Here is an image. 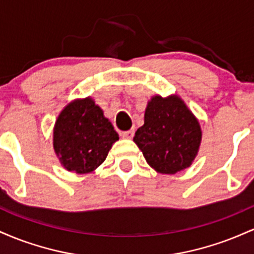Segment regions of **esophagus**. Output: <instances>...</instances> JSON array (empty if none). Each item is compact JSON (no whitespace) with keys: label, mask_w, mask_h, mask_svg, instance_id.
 <instances>
[{"label":"esophagus","mask_w":254,"mask_h":254,"mask_svg":"<svg viewBox=\"0 0 254 254\" xmlns=\"http://www.w3.org/2000/svg\"><path fill=\"white\" fill-rule=\"evenodd\" d=\"M133 135H135V130H133V129L127 130V131H123V132L121 133V136L123 137V138H132Z\"/></svg>","instance_id":"1"}]
</instances>
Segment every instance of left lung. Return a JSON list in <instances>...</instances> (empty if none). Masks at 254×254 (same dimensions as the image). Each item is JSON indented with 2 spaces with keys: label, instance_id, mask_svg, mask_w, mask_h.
<instances>
[{
  "label": "left lung",
  "instance_id": "obj_1",
  "mask_svg": "<svg viewBox=\"0 0 254 254\" xmlns=\"http://www.w3.org/2000/svg\"><path fill=\"white\" fill-rule=\"evenodd\" d=\"M133 142L147 164L161 174H176L190 167L202 142L196 116L179 95H154L144 111V124Z\"/></svg>",
  "mask_w": 254,
  "mask_h": 254
}]
</instances>
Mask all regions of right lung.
I'll return each mask as SVG.
<instances>
[{
  "mask_svg": "<svg viewBox=\"0 0 254 254\" xmlns=\"http://www.w3.org/2000/svg\"><path fill=\"white\" fill-rule=\"evenodd\" d=\"M118 133L94 99H75L64 106L54 127L52 144L61 165L76 174L93 173L106 159Z\"/></svg>",
  "mask_w": 254,
  "mask_h": 254,
  "instance_id": "right-lung-1",
  "label": "right lung"
}]
</instances>
